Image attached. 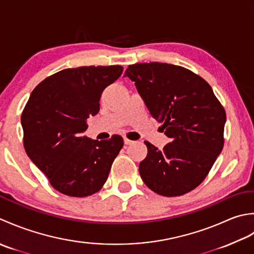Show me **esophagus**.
<instances>
[{
  "instance_id": "esophagus-1",
  "label": "esophagus",
  "mask_w": 254,
  "mask_h": 254,
  "mask_svg": "<svg viewBox=\"0 0 254 254\" xmlns=\"http://www.w3.org/2000/svg\"><path fill=\"white\" fill-rule=\"evenodd\" d=\"M133 141L132 140H129L128 138H124V143L125 144H131Z\"/></svg>"
}]
</instances>
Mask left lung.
Segmentation results:
<instances>
[{
	"instance_id": "1",
	"label": "left lung",
	"mask_w": 254,
	"mask_h": 254,
	"mask_svg": "<svg viewBox=\"0 0 254 254\" xmlns=\"http://www.w3.org/2000/svg\"><path fill=\"white\" fill-rule=\"evenodd\" d=\"M153 118L171 139L162 150L146 141L139 173L148 188L173 197L190 192L208 175L224 147L225 108L203 77L183 66L150 62L128 65Z\"/></svg>"
}]
</instances>
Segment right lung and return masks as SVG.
I'll return each instance as SVG.
<instances>
[{"label": "right lung", "mask_w": 254, "mask_h": 254, "mask_svg": "<svg viewBox=\"0 0 254 254\" xmlns=\"http://www.w3.org/2000/svg\"><path fill=\"white\" fill-rule=\"evenodd\" d=\"M123 73L122 65L64 69L35 87L22 113L24 148L58 192L86 197L98 192L124 146L82 137L85 121L100 111V97Z\"/></svg>", "instance_id": "add662e5"}]
</instances>
